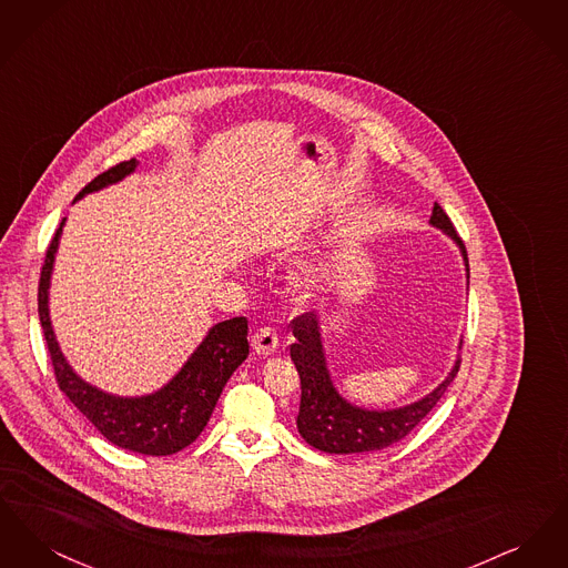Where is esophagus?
Here are the masks:
<instances>
[{
  "label": "esophagus",
  "mask_w": 568,
  "mask_h": 568,
  "mask_svg": "<svg viewBox=\"0 0 568 568\" xmlns=\"http://www.w3.org/2000/svg\"><path fill=\"white\" fill-rule=\"evenodd\" d=\"M253 349L257 355L262 357H268L272 353H276L278 349V334L272 329V327H260L255 334H253Z\"/></svg>",
  "instance_id": "34e87169"
}]
</instances>
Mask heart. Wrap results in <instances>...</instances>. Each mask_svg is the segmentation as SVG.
<instances>
[{
	"instance_id": "obj_1",
	"label": "heart",
	"mask_w": 568,
	"mask_h": 568,
	"mask_svg": "<svg viewBox=\"0 0 568 568\" xmlns=\"http://www.w3.org/2000/svg\"><path fill=\"white\" fill-rule=\"evenodd\" d=\"M325 272H327V264H325L324 257L315 255L311 260H304L297 266L296 272L292 274V287L300 296H311L324 283Z\"/></svg>"
}]
</instances>
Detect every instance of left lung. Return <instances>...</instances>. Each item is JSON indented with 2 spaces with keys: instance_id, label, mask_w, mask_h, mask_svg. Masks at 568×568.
I'll return each instance as SVG.
<instances>
[{
  "instance_id": "obj_1",
  "label": "left lung",
  "mask_w": 568,
  "mask_h": 568,
  "mask_svg": "<svg viewBox=\"0 0 568 568\" xmlns=\"http://www.w3.org/2000/svg\"><path fill=\"white\" fill-rule=\"evenodd\" d=\"M430 225L440 230L458 246L468 283L470 272L466 248L454 230V223L438 204H434ZM292 325L296 343L290 347V355L296 364L302 385L300 413L296 419L297 433L302 434V438L308 445L325 454H366L385 449L403 440L406 434L415 430L424 422V417L443 398V394L458 375L459 357L454 362L447 377L424 398L396 408H364L343 398L332 381L325 359L322 320L315 313H306L302 317H296Z\"/></svg>"
}]
</instances>
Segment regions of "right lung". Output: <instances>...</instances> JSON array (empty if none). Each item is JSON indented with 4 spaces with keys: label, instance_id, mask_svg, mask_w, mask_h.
<instances>
[{
    "label": "right lung",
    "instance_id": "1",
    "mask_svg": "<svg viewBox=\"0 0 568 568\" xmlns=\"http://www.w3.org/2000/svg\"><path fill=\"white\" fill-rule=\"evenodd\" d=\"M135 168L138 160L110 168L95 176L74 197V202L82 200L87 193L116 185L125 176L134 174ZM63 225L65 219L61 221L47 251L38 287L40 324L53 359L59 389L98 428V433L121 449L142 456H172L185 449L204 430L225 383L248 355L246 320L234 317L213 325L206 332L204 341L181 366V371L168 383H163L158 392L144 396H116L87 383L61 352L49 308L54 255L59 248Z\"/></svg>",
    "mask_w": 568,
    "mask_h": 568
}]
</instances>
